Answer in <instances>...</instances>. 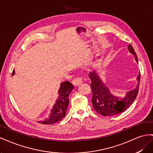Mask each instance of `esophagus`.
<instances>
[{"label":"esophagus","instance_id":"obj_1","mask_svg":"<svg viewBox=\"0 0 153 153\" xmlns=\"http://www.w3.org/2000/svg\"><path fill=\"white\" fill-rule=\"evenodd\" d=\"M82 82H83L82 77H79V76H78V77H76L75 78H74V79L72 81V83H73V84L74 85L77 86V85H79L80 84H82Z\"/></svg>","mask_w":153,"mask_h":153}]
</instances>
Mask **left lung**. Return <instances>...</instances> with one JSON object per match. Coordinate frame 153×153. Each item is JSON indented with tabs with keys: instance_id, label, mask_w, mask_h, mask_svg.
<instances>
[{
	"instance_id": "obj_1",
	"label": "left lung",
	"mask_w": 153,
	"mask_h": 153,
	"mask_svg": "<svg viewBox=\"0 0 153 153\" xmlns=\"http://www.w3.org/2000/svg\"><path fill=\"white\" fill-rule=\"evenodd\" d=\"M129 52L133 54L138 62L137 54L132 46L129 44L128 47ZM91 80V88L92 92V103L95 111L102 116H112L122 113L134 102L139 89L140 73L137 76L138 85L135 89L128 92L123 98L113 96L110 93L108 88L106 87L95 71L89 73Z\"/></svg>"
}]
</instances>
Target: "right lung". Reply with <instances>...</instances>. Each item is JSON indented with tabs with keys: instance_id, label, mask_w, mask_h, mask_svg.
<instances>
[{
	"instance_id": "right-lung-1",
	"label": "right lung",
	"mask_w": 153,
	"mask_h": 153,
	"mask_svg": "<svg viewBox=\"0 0 153 153\" xmlns=\"http://www.w3.org/2000/svg\"><path fill=\"white\" fill-rule=\"evenodd\" d=\"M15 74V71H13L12 75ZM74 88L69 81L62 82L59 90V98L56 101L52 110L50 117L45 121H40L43 124H52L61 121L65 117L66 111L69 105V95Z\"/></svg>"
}]
</instances>
